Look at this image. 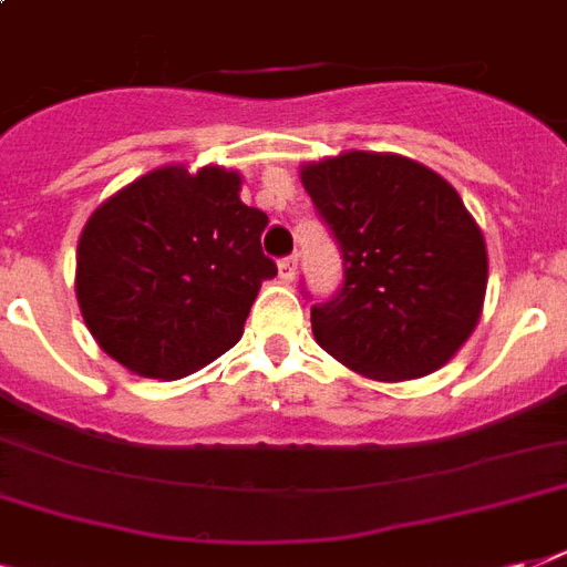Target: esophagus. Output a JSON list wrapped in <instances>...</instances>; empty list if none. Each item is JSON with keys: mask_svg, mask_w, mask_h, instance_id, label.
Masks as SVG:
<instances>
[{"mask_svg": "<svg viewBox=\"0 0 567 567\" xmlns=\"http://www.w3.org/2000/svg\"><path fill=\"white\" fill-rule=\"evenodd\" d=\"M279 276H282L285 282H293V276H297V256H285L279 261Z\"/></svg>", "mask_w": 567, "mask_h": 567, "instance_id": "1", "label": "esophagus"}]
</instances>
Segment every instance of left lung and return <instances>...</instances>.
<instances>
[{"label":"left lung","instance_id":"8db88e82","mask_svg":"<svg viewBox=\"0 0 567 567\" xmlns=\"http://www.w3.org/2000/svg\"><path fill=\"white\" fill-rule=\"evenodd\" d=\"M302 188L332 231L344 282L311 306L329 355L382 382L439 371L474 332L488 256L456 188L391 153L306 164Z\"/></svg>","mask_w":567,"mask_h":567}]
</instances>
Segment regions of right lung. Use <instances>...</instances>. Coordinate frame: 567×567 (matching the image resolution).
I'll use <instances>...</instances> for the list:
<instances>
[{
  "label": "right lung",
  "instance_id": "1",
  "mask_svg": "<svg viewBox=\"0 0 567 567\" xmlns=\"http://www.w3.org/2000/svg\"><path fill=\"white\" fill-rule=\"evenodd\" d=\"M240 176L182 164L135 179L91 214L75 297L111 359L150 379L199 371L244 336L274 258L267 214L240 203Z\"/></svg>",
  "mask_w": 567,
  "mask_h": 567
}]
</instances>
